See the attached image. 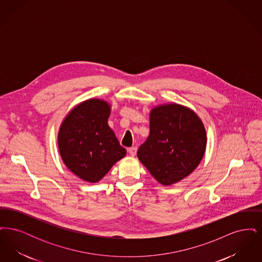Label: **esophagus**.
Listing matches in <instances>:
<instances>
[{
    "label": "esophagus",
    "mask_w": 262,
    "mask_h": 262,
    "mask_svg": "<svg viewBox=\"0 0 262 262\" xmlns=\"http://www.w3.org/2000/svg\"><path fill=\"white\" fill-rule=\"evenodd\" d=\"M137 147H130V148H128V153H129V155L130 156H136V154H137Z\"/></svg>",
    "instance_id": "esophagus-1"
}]
</instances>
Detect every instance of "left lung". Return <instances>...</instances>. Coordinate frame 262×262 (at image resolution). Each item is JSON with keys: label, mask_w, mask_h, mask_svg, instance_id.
<instances>
[{"label": "left lung", "mask_w": 262, "mask_h": 262, "mask_svg": "<svg viewBox=\"0 0 262 262\" xmlns=\"http://www.w3.org/2000/svg\"><path fill=\"white\" fill-rule=\"evenodd\" d=\"M149 127L137 157L157 182L171 186L196 169L207 141L196 113L176 103L159 105L150 111Z\"/></svg>", "instance_id": "left-lung-1"}]
</instances>
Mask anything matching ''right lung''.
Listing matches in <instances>:
<instances>
[{
	"instance_id": "obj_1",
	"label": "right lung",
	"mask_w": 262,
	"mask_h": 262,
	"mask_svg": "<svg viewBox=\"0 0 262 262\" xmlns=\"http://www.w3.org/2000/svg\"><path fill=\"white\" fill-rule=\"evenodd\" d=\"M111 105L91 98L74 107L62 120L58 146L64 165L79 179L97 183L126 151L108 125Z\"/></svg>"
}]
</instances>
